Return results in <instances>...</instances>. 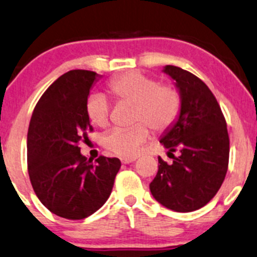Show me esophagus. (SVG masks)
<instances>
[{
  "mask_svg": "<svg viewBox=\"0 0 257 257\" xmlns=\"http://www.w3.org/2000/svg\"><path fill=\"white\" fill-rule=\"evenodd\" d=\"M135 161H136V158H122L121 159V163H122V164H130V163Z\"/></svg>",
  "mask_w": 257,
  "mask_h": 257,
  "instance_id": "obj_1",
  "label": "esophagus"
}]
</instances>
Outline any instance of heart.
Returning a JSON list of instances; mask_svg holds the SVG:
<instances>
[{
  "instance_id": "heart-1",
  "label": "heart",
  "mask_w": 257,
  "mask_h": 257,
  "mask_svg": "<svg viewBox=\"0 0 257 257\" xmlns=\"http://www.w3.org/2000/svg\"><path fill=\"white\" fill-rule=\"evenodd\" d=\"M107 92L117 103L134 104L130 128H112L103 137V146L116 156L134 157L148 139L151 127L162 132L172 127L181 110V96L175 87L161 84L156 78L139 71L115 77L107 84ZM110 104L103 94H92L85 103V114L96 127L109 123Z\"/></svg>"
}]
</instances>
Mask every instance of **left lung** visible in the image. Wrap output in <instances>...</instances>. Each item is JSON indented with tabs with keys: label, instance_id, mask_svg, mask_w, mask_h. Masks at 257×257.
<instances>
[{
	"label": "left lung",
	"instance_id": "8db88e82",
	"mask_svg": "<svg viewBox=\"0 0 257 257\" xmlns=\"http://www.w3.org/2000/svg\"><path fill=\"white\" fill-rule=\"evenodd\" d=\"M163 72L174 81L181 96V110L159 142L173 163L158 158V173L150 184L153 197L175 212H192L203 207L222 186L228 169L227 122L217 99L195 74L167 65Z\"/></svg>",
	"mask_w": 257,
	"mask_h": 257
}]
</instances>
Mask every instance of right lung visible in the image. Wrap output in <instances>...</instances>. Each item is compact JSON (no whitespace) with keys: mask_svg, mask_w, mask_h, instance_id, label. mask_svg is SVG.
Returning <instances> with one entry per match:
<instances>
[{"mask_svg":"<svg viewBox=\"0 0 257 257\" xmlns=\"http://www.w3.org/2000/svg\"><path fill=\"white\" fill-rule=\"evenodd\" d=\"M99 78L85 70L62 74L41 95L30 118V183L49 211L67 219H83L98 211L111 194L121 167L120 159L106 157L93 164L78 147L93 130L85 103Z\"/></svg>","mask_w":257,"mask_h":257,"instance_id":"right-lung-1","label":"right lung"}]
</instances>
